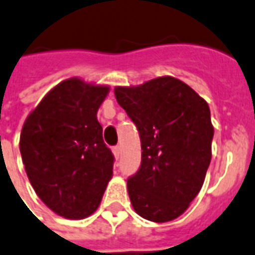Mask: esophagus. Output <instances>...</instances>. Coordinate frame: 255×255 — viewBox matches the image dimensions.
<instances>
[{
	"label": "esophagus",
	"mask_w": 255,
	"mask_h": 255,
	"mask_svg": "<svg viewBox=\"0 0 255 255\" xmlns=\"http://www.w3.org/2000/svg\"><path fill=\"white\" fill-rule=\"evenodd\" d=\"M112 151H113V155L116 156V158H119V156H120V154H122V150H120V146L112 147Z\"/></svg>",
	"instance_id": "obj_1"
}]
</instances>
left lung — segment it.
Listing matches in <instances>:
<instances>
[{"label":"left lung","mask_w":255,"mask_h":255,"mask_svg":"<svg viewBox=\"0 0 255 255\" xmlns=\"http://www.w3.org/2000/svg\"><path fill=\"white\" fill-rule=\"evenodd\" d=\"M115 96L142 143L140 167L127 181L133 209L147 220L170 222L204 184L214 137L208 104L173 77L118 86Z\"/></svg>","instance_id":"1"}]
</instances>
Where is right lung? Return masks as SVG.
I'll return each instance as SVG.
<instances>
[{
	"label": "right lung",
	"mask_w": 255,
	"mask_h": 255,
	"mask_svg": "<svg viewBox=\"0 0 255 255\" xmlns=\"http://www.w3.org/2000/svg\"><path fill=\"white\" fill-rule=\"evenodd\" d=\"M108 86L70 78L46 94L21 129L20 152L41 201L67 219L99 208L115 156L103 139L97 111Z\"/></svg>",
	"instance_id": "right-lung-1"
}]
</instances>
